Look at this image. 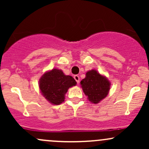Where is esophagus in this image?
I'll use <instances>...</instances> for the list:
<instances>
[{"instance_id":"34e87169","label":"esophagus","mask_w":149,"mask_h":149,"mask_svg":"<svg viewBox=\"0 0 149 149\" xmlns=\"http://www.w3.org/2000/svg\"><path fill=\"white\" fill-rule=\"evenodd\" d=\"M73 78H74V79L76 80V81L77 82V83H79V81H80V77L78 76V75H76V76H74V77H73Z\"/></svg>"}]
</instances>
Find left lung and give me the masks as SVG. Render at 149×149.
I'll use <instances>...</instances> for the list:
<instances>
[{
  "mask_svg": "<svg viewBox=\"0 0 149 149\" xmlns=\"http://www.w3.org/2000/svg\"><path fill=\"white\" fill-rule=\"evenodd\" d=\"M80 85L88 100L92 103L98 104L109 94L111 83L105 76L92 69L86 73L85 78L80 81Z\"/></svg>",
  "mask_w": 149,
  "mask_h": 149,
  "instance_id": "obj_1",
  "label": "left lung"
}]
</instances>
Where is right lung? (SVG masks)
Returning <instances> with one entry per match:
<instances>
[{
  "instance_id": "obj_1",
  "label": "right lung",
  "mask_w": 149,
  "mask_h": 149,
  "mask_svg": "<svg viewBox=\"0 0 149 149\" xmlns=\"http://www.w3.org/2000/svg\"><path fill=\"white\" fill-rule=\"evenodd\" d=\"M76 85V80L72 76H66L61 70L57 69L45 72L39 80V88L42 96L54 105L64 102L65 94L69 88Z\"/></svg>"
}]
</instances>
